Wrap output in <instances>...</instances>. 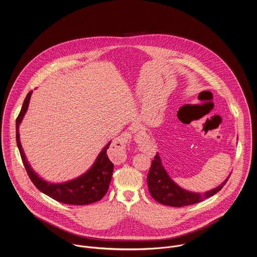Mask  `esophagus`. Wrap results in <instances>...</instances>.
<instances>
[{
	"label": "esophagus",
	"instance_id": "1",
	"mask_svg": "<svg viewBox=\"0 0 257 257\" xmlns=\"http://www.w3.org/2000/svg\"><path fill=\"white\" fill-rule=\"evenodd\" d=\"M127 137H124L123 139L117 140L110 149V156L112 157V160L115 163H121L125 161L126 155L124 152V142Z\"/></svg>",
	"mask_w": 257,
	"mask_h": 257
}]
</instances>
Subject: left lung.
<instances>
[{"label":"left lung","instance_id":"1","mask_svg":"<svg viewBox=\"0 0 257 257\" xmlns=\"http://www.w3.org/2000/svg\"><path fill=\"white\" fill-rule=\"evenodd\" d=\"M229 176L230 174L215 189L203 193L190 191L181 188L171 179L162 164L159 153H157L149 171L147 184L151 196L157 202L171 207H183L200 202L206 198L213 196L223 188L229 179Z\"/></svg>","mask_w":257,"mask_h":257}]
</instances>
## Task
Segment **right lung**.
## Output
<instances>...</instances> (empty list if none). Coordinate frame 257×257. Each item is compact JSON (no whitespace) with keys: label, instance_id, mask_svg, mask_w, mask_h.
I'll return each mask as SVG.
<instances>
[{"label":"right lung","instance_id":"right-lung-1","mask_svg":"<svg viewBox=\"0 0 257 257\" xmlns=\"http://www.w3.org/2000/svg\"><path fill=\"white\" fill-rule=\"evenodd\" d=\"M32 93L33 91L28 93L21 111L16 119L17 147L19 149L22 162L31 181L42 193L50 196L59 202L69 205H87L100 200L108 190L113 173L114 164L110 162L106 154L111 141L100 151L93 165L84 174L75 179L58 184H53L43 180L34 171L28 162L20 142L19 135V125L27 112Z\"/></svg>","mask_w":257,"mask_h":257}]
</instances>
